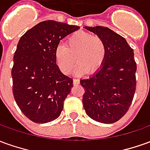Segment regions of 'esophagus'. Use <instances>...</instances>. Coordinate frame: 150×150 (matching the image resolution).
<instances>
[{
	"mask_svg": "<svg viewBox=\"0 0 150 150\" xmlns=\"http://www.w3.org/2000/svg\"><path fill=\"white\" fill-rule=\"evenodd\" d=\"M73 83H74L75 85H77V84L79 83V79H73Z\"/></svg>",
	"mask_w": 150,
	"mask_h": 150,
	"instance_id": "1",
	"label": "esophagus"
}]
</instances>
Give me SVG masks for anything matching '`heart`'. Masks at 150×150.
I'll list each match as a JSON object with an SVG mask.
<instances>
[{
  "instance_id": "1",
  "label": "heart",
  "mask_w": 150,
  "mask_h": 150,
  "mask_svg": "<svg viewBox=\"0 0 150 150\" xmlns=\"http://www.w3.org/2000/svg\"><path fill=\"white\" fill-rule=\"evenodd\" d=\"M106 57V45L100 35L86 31H77L71 35L66 46L60 45L55 50V60L63 74L71 71L75 59L78 64L75 69L76 75L95 72L101 67Z\"/></svg>"
}]
</instances>
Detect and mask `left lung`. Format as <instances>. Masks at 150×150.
Returning <instances> with one entry per match:
<instances>
[{"instance_id": "1", "label": "left lung", "mask_w": 150, "mask_h": 150, "mask_svg": "<svg viewBox=\"0 0 150 150\" xmlns=\"http://www.w3.org/2000/svg\"><path fill=\"white\" fill-rule=\"evenodd\" d=\"M84 28L104 40L106 57L101 67L93 75L80 79L85 90L83 108L93 120L113 123L126 114L133 100L137 86L133 50L125 39L110 28L101 26Z\"/></svg>"}]
</instances>
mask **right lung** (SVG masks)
Listing matches in <instances>:
<instances>
[{"label":"right lung","instance_id":"1","mask_svg":"<svg viewBox=\"0 0 150 150\" xmlns=\"http://www.w3.org/2000/svg\"><path fill=\"white\" fill-rule=\"evenodd\" d=\"M79 27L47 20L19 40L12 68L13 94L23 115L36 123L57 119L73 80L61 72L55 60L60 40Z\"/></svg>","mask_w":150,"mask_h":150}]
</instances>
